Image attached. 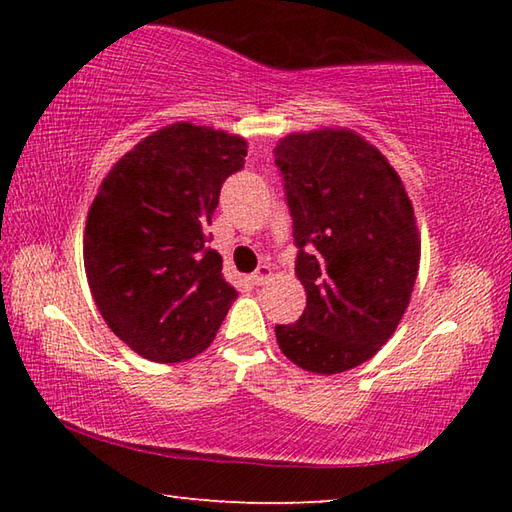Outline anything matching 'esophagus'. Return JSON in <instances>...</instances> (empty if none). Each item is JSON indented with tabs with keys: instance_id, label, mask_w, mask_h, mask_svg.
<instances>
[{
	"instance_id": "esophagus-1",
	"label": "esophagus",
	"mask_w": 512,
	"mask_h": 512,
	"mask_svg": "<svg viewBox=\"0 0 512 512\" xmlns=\"http://www.w3.org/2000/svg\"><path fill=\"white\" fill-rule=\"evenodd\" d=\"M271 275H273V268L268 266V264H262L253 275H250V280H253V284H257V287H259V284H264V282L271 280Z\"/></svg>"
}]
</instances>
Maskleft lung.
Here are the masks:
<instances>
[{"label": "left lung", "instance_id": "1", "mask_svg": "<svg viewBox=\"0 0 512 512\" xmlns=\"http://www.w3.org/2000/svg\"><path fill=\"white\" fill-rule=\"evenodd\" d=\"M307 293L298 323L277 325L284 357L336 375L375 357L411 302L420 232L411 198L375 144L350 128L291 133L275 146Z\"/></svg>", "mask_w": 512, "mask_h": 512}]
</instances>
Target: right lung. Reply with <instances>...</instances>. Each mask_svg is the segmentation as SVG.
Returning <instances> with one entry per match:
<instances>
[{"label": "right lung", "mask_w": 512, "mask_h": 512, "mask_svg": "<svg viewBox=\"0 0 512 512\" xmlns=\"http://www.w3.org/2000/svg\"><path fill=\"white\" fill-rule=\"evenodd\" d=\"M246 149L244 137L176 121L101 180L83 232L85 275L106 325L144 359L201 354L237 300L205 232Z\"/></svg>", "instance_id": "right-lung-1"}]
</instances>
